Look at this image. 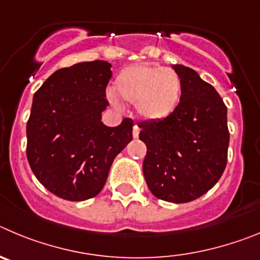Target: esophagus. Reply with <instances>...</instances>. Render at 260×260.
<instances>
[{
    "label": "esophagus",
    "mask_w": 260,
    "mask_h": 260,
    "mask_svg": "<svg viewBox=\"0 0 260 260\" xmlns=\"http://www.w3.org/2000/svg\"><path fill=\"white\" fill-rule=\"evenodd\" d=\"M139 135H140V128L137 127V124H135L133 125V137H135V139H137V137H139Z\"/></svg>",
    "instance_id": "esophagus-1"
}]
</instances>
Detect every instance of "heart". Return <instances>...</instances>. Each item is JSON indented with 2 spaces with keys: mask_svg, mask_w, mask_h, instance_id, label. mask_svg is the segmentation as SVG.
<instances>
[{
  "mask_svg": "<svg viewBox=\"0 0 260 260\" xmlns=\"http://www.w3.org/2000/svg\"><path fill=\"white\" fill-rule=\"evenodd\" d=\"M121 101L136 104V110L147 120H162L174 113L181 97L182 83L177 72L156 64H133L121 70L114 81ZM118 106V98L110 93Z\"/></svg>",
  "mask_w": 260,
  "mask_h": 260,
  "instance_id": "obj_1",
  "label": "heart"
}]
</instances>
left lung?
Masks as SVG:
<instances>
[{
    "label": "left lung",
    "instance_id": "8db88e82",
    "mask_svg": "<svg viewBox=\"0 0 260 260\" xmlns=\"http://www.w3.org/2000/svg\"><path fill=\"white\" fill-rule=\"evenodd\" d=\"M181 79L180 104L162 120L141 123L147 150L144 176L156 198L185 203L219 181L228 160L226 106L211 84L189 67L175 64Z\"/></svg>",
    "mask_w": 260,
    "mask_h": 260
}]
</instances>
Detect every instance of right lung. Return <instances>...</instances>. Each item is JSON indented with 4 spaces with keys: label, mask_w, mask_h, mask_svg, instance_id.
<instances>
[{
    "label": "right lung",
    "mask_w": 260,
    "mask_h": 260,
    "mask_svg": "<svg viewBox=\"0 0 260 260\" xmlns=\"http://www.w3.org/2000/svg\"><path fill=\"white\" fill-rule=\"evenodd\" d=\"M105 60L76 63L46 79L35 93L27 121V159L50 193L85 201L104 188L113 160L132 141L133 120L107 127L106 86L113 76Z\"/></svg>",
    "instance_id": "1"
}]
</instances>
